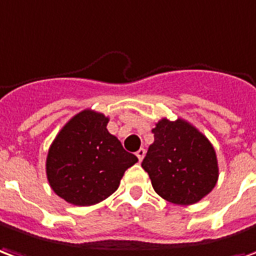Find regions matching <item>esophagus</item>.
Segmentation results:
<instances>
[{
    "label": "esophagus",
    "mask_w": 256,
    "mask_h": 256,
    "mask_svg": "<svg viewBox=\"0 0 256 256\" xmlns=\"http://www.w3.org/2000/svg\"><path fill=\"white\" fill-rule=\"evenodd\" d=\"M144 156H146V150H144V148H140V150L136 151V156H138L139 161H142V160L144 158Z\"/></svg>",
    "instance_id": "obj_1"
}]
</instances>
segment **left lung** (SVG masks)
<instances>
[{
  "mask_svg": "<svg viewBox=\"0 0 256 256\" xmlns=\"http://www.w3.org/2000/svg\"><path fill=\"white\" fill-rule=\"evenodd\" d=\"M142 168L148 173L154 191L176 204H194L216 187L218 162L206 136L187 121L162 118L152 130Z\"/></svg>",
  "mask_w": 256,
  "mask_h": 256,
  "instance_id": "1",
  "label": "left lung"
}]
</instances>
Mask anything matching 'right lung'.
<instances>
[{"label": "right lung", "mask_w": 256, "mask_h": 256, "mask_svg": "<svg viewBox=\"0 0 256 256\" xmlns=\"http://www.w3.org/2000/svg\"><path fill=\"white\" fill-rule=\"evenodd\" d=\"M109 118L86 109L62 126L52 143L46 174L52 190L74 206L110 196L128 168L138 162L106 128Z\"/></svg>", "instance_id": "obj_1"}]
</instances>
